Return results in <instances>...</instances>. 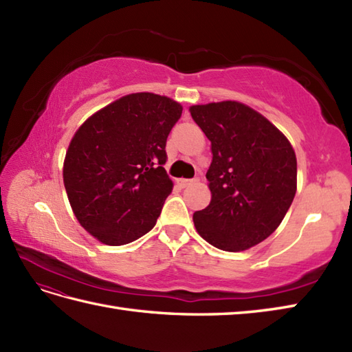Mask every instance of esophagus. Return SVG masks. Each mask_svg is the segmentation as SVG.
I'll list each match as a JSON object with an SVG mask.
<instances>
[{
	"label": "esophagus",
	"mask_w": 352,
	"mask_h": 352,
	"mask_svg": "<svg viewBox=\"0 0 352 352\" xmlns=\"http://www.w3.org/2000/svg\"><path fill=\"white\" fill-rule=\"evenodd\" d=\"M198 182V178H195V180H186V178H178L177 180V184L180 186V188H188V186L190 184H195Z\"/></svg>",
	"instance_id": "esophagus-1"
}]
</instances>
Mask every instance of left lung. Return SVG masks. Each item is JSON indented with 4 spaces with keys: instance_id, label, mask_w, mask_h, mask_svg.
<instances>
[{
    "instance_id": "left-lung-1",
    "label": "left lung",
    "mask_w": 352,
    "mask_h": 352,
    "mask_svg": "<svg viewBox=\"0 0 352 352\" xmlns=\"http://www.w3.org/2000/svg\"><path fill=\"white\" fill-rule=\"evenodd\" d=\"M190 115L210 140V204L193 213L198 234L239 252L278 228L296 193V155L289 139L239 101L197 104Z\"/></svg>"
}]
</instances>
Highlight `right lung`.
Wrapping results in <instances>:
<instances>
[{
	"instance_id": "obj_1",
	"label": "right lung",
	"mask_w": 352,
	"mask_h": 352,
	"mask_svg": "<svg viewBox=\"0 0 352 352\" xmlns=\"http://www.w3.org/2000/svg\"><path fill=\"white\" fill-rule=\"evenodd\" d=\"M180 102L151 92L125 95L78 126L63 162V183L80 226L119 246L151 230L174 188L164 170L166 139Z\"/></svg>"
}]
</instances>
